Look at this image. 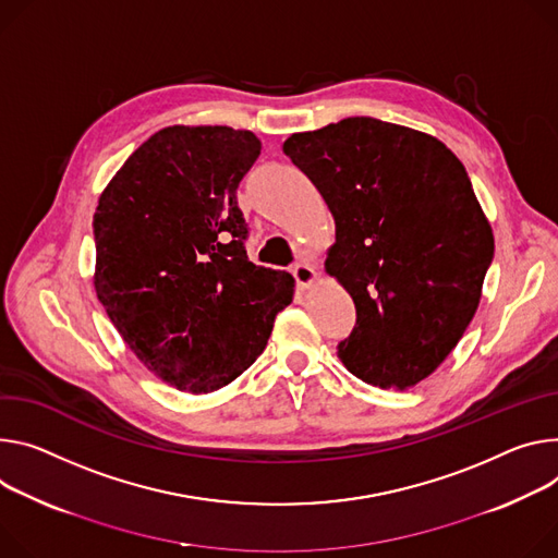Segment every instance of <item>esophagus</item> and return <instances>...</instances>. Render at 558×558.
<instances>
[{"label": "esophagus", "instance_id": "1", "mask_svg": "<svg viewBox=\"0 0 558 558\" xmlns=\"http://www.w3.org/2000/svg\"><path fill=\"white\" fill-rule=\"evenodd\" d=\"M293 278H295L300 289H310L318 280V274H316V269L312 265L300 263V265L293 267Z\"/></svg>", "mask_w": 558, "mask_h": 558}]
</instances>
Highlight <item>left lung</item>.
<instances>
[{
    "mask_svg": "<svg viewBox=\"0 0 558 558\" xmlns=\"http://www.w3.org/2000/svg\"><path fill=\"white\" fill-rule=\"evenodd\" d=\"M282 150L336 222L325 271L356 305L338 359L380 389L418 385L470 327L494 256L463 162L438 137L374 118L293 133Z\"/></svg>",
    "mask_w": 558,
    "mask_h": 558,
    "instance_id": "1",
    "label": "left lung"
}]
</instances>
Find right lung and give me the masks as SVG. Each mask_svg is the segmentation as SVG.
<instances>
[{"label": "right lung", "instance_id": "obj_1", "mask_svg": "<svg viewBox=\"0 0 558 558\" xmlns=\"http://www.w3.org/2000/svg\"><path fill=\"white\" fill-rule=\"evenodd\" d=\"M251 131L173 124L140 144L99 195L93 287L162 383L211 393L267 347L293 300L287 271L248 263L235 189L260 156Z\"/></svg>", "mask_w": 558, "mask_h": 558}]
</instances>
